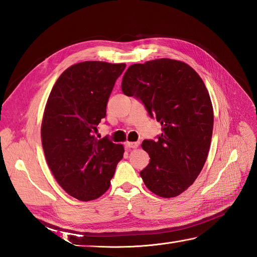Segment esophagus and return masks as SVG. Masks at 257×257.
Masks as SVG:
<instances>
[{
	"instance_id": "esophagus-1",
	"label": "esophagus",
	"mask_w": 257,
	"mask_h": 257,
	"mask_svg": "<svg viewBox=\"0 0 257 257\" xmlns=\"http://www.w3.org/2000/svg\"><path fill=\"white\" fill-rule=\"evenodd\" d=\"M138 146H139V142H135V143L126 142V143H125V147L128 148V149H135V148H137Z\"/></svg>"
}]
</instances>
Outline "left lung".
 <instances>
[{
    "instance_id": "1",
    "label": "left lung",
    "mask_w": 257,
    "mask_h": 257,
    "mask_svg": "<svg viewBox=\"0 0 257 257\" xmlns=\"http://www.w3.org/2000/svg\"><path fill=\"white\" fill-rule=\"evenodd\" d=\"M121 88L162 125L157 141L142 144L150 157L141 172L146 186L161 197L180 195L200 174L211 144L213 108L204 81L184 62L157 59L131 65Z\"/></svg>"
}]
</instances>
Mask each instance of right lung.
<instances>
[{
  "label": "right lung",
  "mask_w": 257,
  "mask_h": 257,
  "mask_svg": "<svg viewBox=\"0 0 257 257\" xmlns=\"http://www.w3.org/2000/svg\"><path fill=\"white\" fill-rule=\"evenodd\" d=\"M126 64L85 61L61 74L50 92L42 122L46 161L69 195L88 201L109 189L124 148L96 138L97 125L115 80Z\"/></svg>",
  "instance_id": "add662e5"
}]
</instances>
